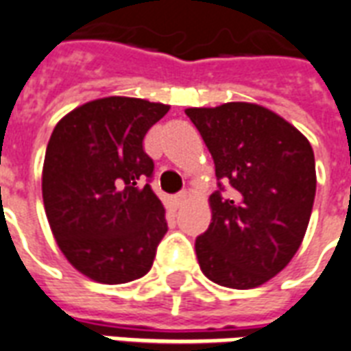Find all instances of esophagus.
I'll list each match as a JSON object with an SVG mask.
<instances>
[{"label": "esophagus", "instance_id": "34e87169", "mask_svg": "<svg viewBox=\"0 0 351 351\" xmlns=\"http://www.w3.org/2000/svg\"><path fill=\"white\" fill-rule=\"evenodd\" d=\"M186 199H187V193H186V191H182V193H178L175 197V204L176 206H182V204H184V202H186Z\"/></svg>", "mask_w": 351, "mask_h": 351}]
</instances>
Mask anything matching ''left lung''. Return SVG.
Instances as JSON below:
<instances>
[{
	"label": "left lung",
	"instance_id": "left-lung-1",
	"mask_svg": "<svg viewBox=\"0 0 351 351\" xmlns=\"http://www.w3.org/2000/svg\"><path fill=\"white\" fill-rule=\"evenodd\" d=\"M186 114L211 152L217 178L234 187L232 197L210 195V228L195 241L200 271L223 287H259L287 267L306 235L317 191L311 143L256 103Z\"/></svg>",
	"mask_w": 351,
	"mask_h": 351
}]
</instances>
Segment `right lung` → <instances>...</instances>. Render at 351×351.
Returning a JSON list of instances; mask_svg holds the SVG:
<instances>
[{
    "mask_svg": "<svg viewBox=\"0 0 351 351\" xmlns=\"http://www.w3.org/2000/svg\"><path fill=\"white\" fill-rule=\"evenodd\" d=\"M167 112L169 104L112 95L80 104L53 128L45 215L64 258L93 282L119 285L151 271L167 221L143 184L154 169L143 138Z\"/></svg>",
    "mask_w": 351,
    "mask_h": 351,
    "instance_id": "obj_1",
    "label": "right lung"
}]
</instances>
